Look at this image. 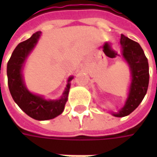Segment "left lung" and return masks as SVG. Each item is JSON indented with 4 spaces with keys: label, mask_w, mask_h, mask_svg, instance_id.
<instances>
[{
    "label": "left lung",
    "mask_w": 157,
    "mask_h": 157,
    "mask_svg": "<svg viewBox=\"0 0 157 157\" xmlns=\"http://www.w3.org/2000/svg\"><path fill=\"white\" fill-rule=\"evenodd\" d=\"M120 44L122 55L130 67L132 82L124 107L118 113H113L115 117L128 115L140 105L147 92L150 78L148 60L140 45L124 34H121Z\"/></svg>",
    "instance_id": "left-lung-1"
}]
</instances>
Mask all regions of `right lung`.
Returning a JSON list of instances; mask_svg holds the SVG:
<instances>
[{
  "instance_id": "right-lung-1",
  "label": "right lung",
  "mask_w": 157,
  "mask_h": 157,
  "mask_svg": "<svg viewBox=\"0 0 157 157\" xmlns=\"http://www.w3.org/2000/svg\"><path fill=\"white\" fill-rule=\"evenodd\" d=\"M41 32H36L31 38L21 42L7 63V82L12 98L26 114L36 120H48L59 115L65 108L70 90V77L65 92L59 100H45L40 96L34 95L25 87L22 75V65L27 56L31 52L40 37Z\"/></svg>"
}]
</instances>
